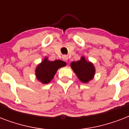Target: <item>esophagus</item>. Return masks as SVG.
Instances as JSON below:
<instances>
[{
    "label": "esophagus",
    "mask_w": 129,
    "mask_h": 129,
    "mask_svg": "<svg viewBox=\"0 0 129 129\" xmlns=\"http://www.w3.org/2000/svg\"><path fill=\"white\" fill-rule=\"evenodd\" d=\"M62 59H63V60H64L65 61H67L68 60V56L64 55H63L62 56Z\"/></svg>",
    "instance_id": "1"
}]
</instances>
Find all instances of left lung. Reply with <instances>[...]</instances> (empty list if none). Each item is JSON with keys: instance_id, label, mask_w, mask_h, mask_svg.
<instances>
[{"instance_id": "obj_1", "label": "left lung", "mask_w": 129, "mask_h": 129, "mask_svg": "<svg viewBox=\"0 0 129 129\" xmlns=\"http://www.w3.org/2000/svg\"><path fill=\"white\" fill-rule=\"evenodd\" d=\"M71 67L79 80L84 83H87L91 80L95 74V68L92 63L87 61L84 57L77 61H73Z\"/></svg>"}]
</instances>
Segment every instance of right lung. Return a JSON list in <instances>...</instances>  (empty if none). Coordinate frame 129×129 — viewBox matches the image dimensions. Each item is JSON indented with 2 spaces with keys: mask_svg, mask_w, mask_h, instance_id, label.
Returning <instances> with one entry per match:
<instances>
[{
  "mask_svg": "<svg viewBox=\"0 0 129 129\" xmlns=\"http://www.w3.org/2000/svg\"><path fill=\"white\" fill-rule=\"evenodd\" d=\"M66 62L61 60L49 61L47 58L37 67L35 70V74L38 80L43 84H47L54 77L57 70L59 68L65 66Z\"/></svg>",
  "mask_w": 129,
  "mask_h": 129,
  "instance_id": "1",
  "label": "right lung"
}]
</instances>
